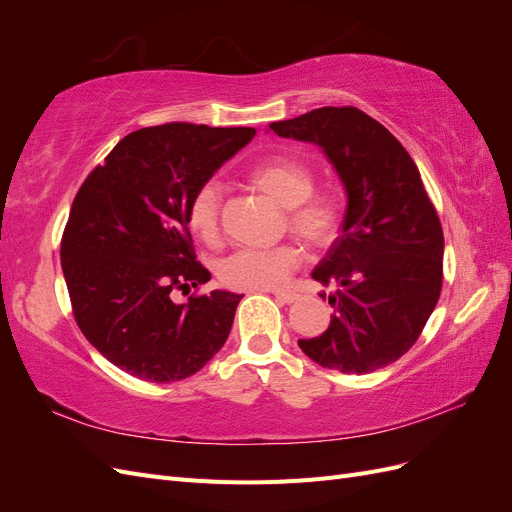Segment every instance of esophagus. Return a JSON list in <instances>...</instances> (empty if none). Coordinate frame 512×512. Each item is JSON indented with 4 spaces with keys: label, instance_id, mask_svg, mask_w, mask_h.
<instances>
[{
    "label": "esophagus",
    "instance_id": "1",
    "mask_svg": "<svg viewBox=\"0 0 512 512\" xmlns=\"http://www.w3.org/2000/svg\"><path fill=\"white\" fill-rule=\"evenodd\" d=\"M271 294H273L277 301H282V303H294V301L299 299V294L294 292V290H271Z\"/></svg>",
    "mask_w": 512,
    "mask_h": 512
}]
</instances>
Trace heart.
Instances as JSON below:
<instances>
[{
	"instance_id": "obj_1",
	"label": "heart",
	"mask_w": 512,
	"mask_h": 512,
	"mask_svg": "<svg viewBox=\"0 0 512 512\" xmlns=\"http://www.w3.org/2000/svg\"><path fill=\"white\" fill-rule=\"evenodd\" d=\"M252 185L286 209L288 228L312 250H329L342 235L344 211L331 194L314 192V170L292 156H273L256 164ZM222 188L218 181L198 185L188 203V226L207 243L220 241ZM301 252L284 243L271 250H241L224 258L218 267L220 282L230 290H273L288 282L299 269Z\"/></svg>"
}]
</instances>
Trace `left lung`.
Instances as JSON below:
<instances>
[{"label":"left lung","mask_w":512,"mask_h":512,"mask_svg":"<svg viewBox=\"0 0 512 512\" xmlns=\"http://www.w3.org/2000/svg\"><path fill=\"white\" fill-rule=\"evenodd\" d=\"M277 136L322 147L348 194L342 235L312 277L329 286V329L299 348L327 369L363 376L421 335L442 290L444 235L421 173L382 123L354 106L275 121Z\"/></svg>","instance_id":"left-lung-1"}]
</instances>
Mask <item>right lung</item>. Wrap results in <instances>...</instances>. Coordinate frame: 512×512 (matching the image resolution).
<instances>
[{
	"label": "right lung",
	"instance_id": "add662e5",
	"mask_svg": "<svg viewBox=\"0 0 512 512\" xmlns=\"http://www.w3.org/2000/svg\"><path fill=\"white\" fill-rule=\"evenodd\" d=\"M254 128L164 123L123 136L76 192L61 237L72 314L104 359L147 382L203 369L228 339L243 294L213 290L194 254L188 203Z\"/></svg>",
	"mask_w": 512,
	"mask_h": 512
}]
</instances>
